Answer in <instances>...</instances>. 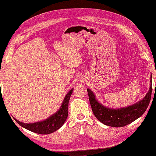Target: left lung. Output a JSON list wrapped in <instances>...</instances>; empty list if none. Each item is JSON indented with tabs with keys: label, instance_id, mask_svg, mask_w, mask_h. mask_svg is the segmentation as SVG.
Here are the masks:
<instances>
[{
	"label": "left lung",
	"instance_id": "left-lung-1",
	"mask_svg": "<svg viewBox=\"0 0 156 156\" xmlns=\"http://www.w3.org/2000/svg\"><path fill=\"white\" fill-rule=\"evenodd\" d=\"M151 86L145 97L141 101L127 107L111 109L98 103L94 94L90 89H87L89 101L94 116L99 121L106 125L113 127H121L131 123L143 115L148 107L151 97Z\"/></svg>",
	"mask_w": 156,
	"mask_h": 156
}]
</instances>
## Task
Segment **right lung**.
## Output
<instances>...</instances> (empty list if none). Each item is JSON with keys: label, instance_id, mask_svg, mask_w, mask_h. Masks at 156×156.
<instances>
[{"label": "right lung", "instance_id": "add662e5", "mask_svg": "<svg viewBox=\"0 0 156 156\" xmlns=\"http://www.w3.org/2000/svg\"><path fill=\"white\" fill-rule=\"evenodd\" d=\"M72 91L73 89L69 90L68 93L66 94L59 110L56 113L51 116L50 117L45 119V121L28 124L23 123V122H20L14 118L15 120L21 127L36 133L46 135L57 131L64 123L66 119L68 117V103Z\"/></svg>", "mask_w": 156, "mask_h": 156}]
</instances>
